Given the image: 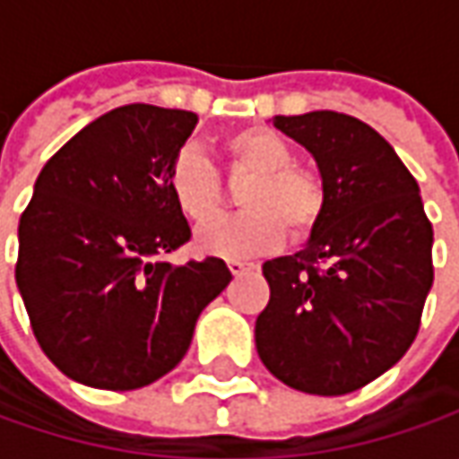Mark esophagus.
Masks as SVG:
<instances>
[{
  "label": "esophagus",
  "mask_w": 459,
  "mask_h": 459,
  "mask_svg": "<svg viewBox=\"0 0 459 459\" xmlns=\"http://www.w3.org/2000/svg\"><path fill=\"white\" fill-rule=\"evenodd\" d=\"M227 265H230L232 275H242V273H247V271H255V265H253V263H242V260H230Z\"/></svg>",
  "instance_id": "34e87169"
}]
</instances>
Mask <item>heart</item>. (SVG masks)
I'll list each match as a JSON object with an SVG mask.
<instances>
[{
	"mask_svg": "<svg viewBox=\"0 0 459 459\" xmlns=\"http://www.w3.org/2000/svg\"><path fill=\"white\" fill-rule=\"evenodd\" d=\"M232 170L250 173L239 191L235 217L212 221L196 235L204 255L242 260L273 250L283 227L293 239L308 238L322 221L326 188L316 170L293 163L291 145L268 127H245L221 140ZM168 191L176 209L194 224H206L221 209V181L202 151L186 145L168 166Z\"/></svg>",
	"mask_w": 459,
	"mask_h": 459,
	"instance_id": "obj_1",
	"label": "heart"
}]
</instances>
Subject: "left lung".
Returning <instances> with one entry per match:
<instances>
[{
  "label": "left lung",
  "mask_w": 459,
  "mask_h": 459,
  "mask_svg": "<svg viewBox=\"0 0 459 459\" xmlns=\"http://www.w3.org/2000/svg\"><path fill=\"white\" fill-rule=\"evenodd\" d=\"M319 168L326 209L307 247L263 263V365L296 391L352 394L414 342L432 289V221L419 184L370 125L340 112L275 117Z\"/></svg>",
  "instance_id": "obj_1"
}]
</instances>
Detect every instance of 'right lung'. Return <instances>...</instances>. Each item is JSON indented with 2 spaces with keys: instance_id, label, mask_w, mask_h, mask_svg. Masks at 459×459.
<instances>
[{
  "instance_id": "obj_1",
  "label": "right lung",
  "mask_w": 459,
  "mask_h": 459,
  "mask_svg": "<svg viewBox=\"0 0 459 459\" xmlns=\"http://www.w3.org/2000/svg\"><path fill=\"white\" fill-rule=\"evenodd\" d=\"M199 117L127 104L76 133L40 170L20 217L14 281L35 340L63 376L134 391L170 373L232 273L220 257L170 265L191 239L168 166Z\"/></svg>"
}]
</instances>
